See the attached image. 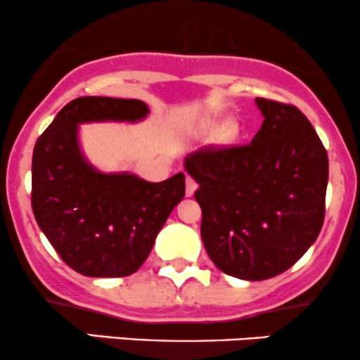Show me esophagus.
<instances>
[{
    "label": "esophagus",
    "mask_w": 360,
    "mask_h": 360,
    "mask_svg": "<svg viewBox=\"0 0 360 360\" xmlns=\"http://www.w3.org/2000/svg\"><path fill=\"white\" fill-rule=\"evenodd\" d=\"M196 188H198L196 181H194L191 176H186V196H193L194 191H196Z\"/></svg>",
    "instance_id": "esophagus-1"
}]
</instances>
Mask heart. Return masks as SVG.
<instances>
[{"label":"heart","mask_w":360,"mask_h":360,"mask_svg":"<svg viewBox=\"0 0 360 360\" xmlns=\"http://www.w3.org/2000/svg\"><path fill=\"white\" fill-rule=\"evenodd\" d=\"M240 123L235 118H229L221 123V127L218 128L217 134V142L221 147H230L233 143H237V140L240 139Z\"/></svg>","instance_id":"b5f03b06"}]
</instances>
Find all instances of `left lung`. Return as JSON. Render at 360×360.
<instances>
[{"instance_id":"1","label":"left lung","mask_w":360,"mask_h":360,"mask_svg":"<svg viewBox=\"0 0 360 360\" xmlns=\"http://www.w3.org/2000/svg\"><path fill=\"white\" fill-rule=\"evenodd\" d=\"M264 122L249 146L200 148L184 169L200 184L201 238L218 269L264 281L303 257L325 218L328 157L296 106L255 98Z\"/></svg>"}]
</instances>
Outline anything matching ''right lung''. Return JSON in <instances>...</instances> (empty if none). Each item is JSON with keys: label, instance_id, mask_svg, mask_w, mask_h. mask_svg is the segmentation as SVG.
Listing matches in <instances>:
<instances>
[{"label": "right lung", "instance_id": "right-lung-1", "mask_svg": "<svg viewBox=\"0 0 360 360\" xmlns=\"http://www.w3.org/2000/svg\"><path fill=\"white\" fill-rule=\"evenodd\" d=\"M140 100L82 96L40 135L32 159V210L62 260L89 278H123L146 262L157 233L184 198V174L148 183L131 172H101L79 146V125L142 122Z\"/></svg>", "mask_w": 360, "mask_h": 360}]
</instances>
